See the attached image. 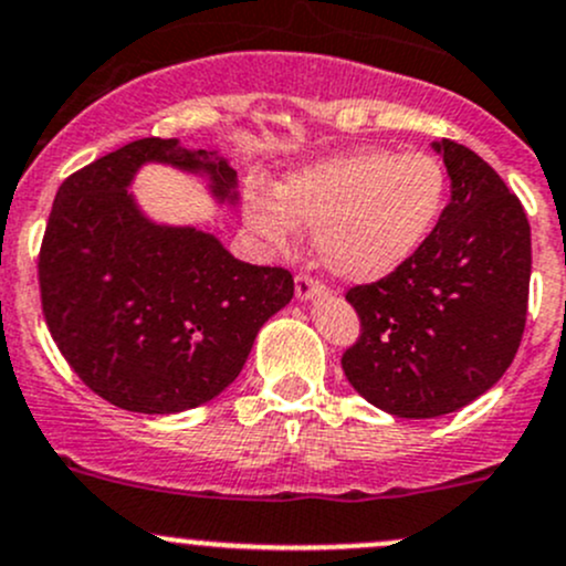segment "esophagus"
I'll list each match as a JSON object with an SVG mask.
<instances>
[{
    "mask_svg": "<svg viewBox=\"0 0 566 566\" xmlns=\"http://www.w3.org/2000/svg\"><path fill=\"white\" fill-rule=\"evenodd\" d=\"M294 285H296V296L300 300H313V296L324 294L326 285L318 281L316 275H311V272H300V275L294 277Z\"/></svg>",
    "mask_w": 566,
    "mask_h": 566,
    "instance_id": "obj_1",
    "label": "esophagus"
}]
</instances>
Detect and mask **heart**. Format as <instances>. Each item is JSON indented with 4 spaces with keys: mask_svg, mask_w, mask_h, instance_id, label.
<instances>
[{
    "mask_svg": "<svg viewBox=\"0 0 566 566\" xmlns=\"http://www.w3.org/2000/svg\"><path fill=\"white\" fill-rule=\"evenodd\" d=\"M450 193L444 163L430 153L365 147L291 174L281 196L255 188L248 214L270 242L316 229L318 259L346 281L387 277L417 255L439 226Z\"/></svg>",
    "mask_w": 566,
    "mask_h": 566,
    "instance_id": "obj_1",
    "label": "heart"
}]
</instances>
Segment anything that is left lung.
<instances>
[{"mask_svg": "<svg viewBox=\"0 0 566 566\" xmlns=\"http://www.w3.org/2000/svg\"><path fill=\"white\" fill-rule=\"evenodd\" d=\"M444 155L452 198L428 242L395 272L346 291L359 337L343 373L376 409L441 417L493 387L526 329L532 231L504 179L463 144Z\"/></svg>", "mask_w": 566, "mask_h": 566, "instance_id": "8db88e82", "label": "left lung"}]
</instances>
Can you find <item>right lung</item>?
<instances>
[{"mask_svg": "<svg viewBox=\"0 0 566 566\" xmlns=\"http://www.w3.org/2000/svg\"><path fill=\"white\" fill-rule=\"evenodd\" d=\"M147 160L203 171L234 198L237 171L177 138H138L62 182L38 255L40 305L75 376L119 409L174 413L240 376L261 324L289 305L285 266L234 259L212 234L144 218L127 182Z\"/></svg>", "mask_w": 566, "mask_h": 566, "instance_id": "right-lung-1", "label": "right lung"}]
</instances>
